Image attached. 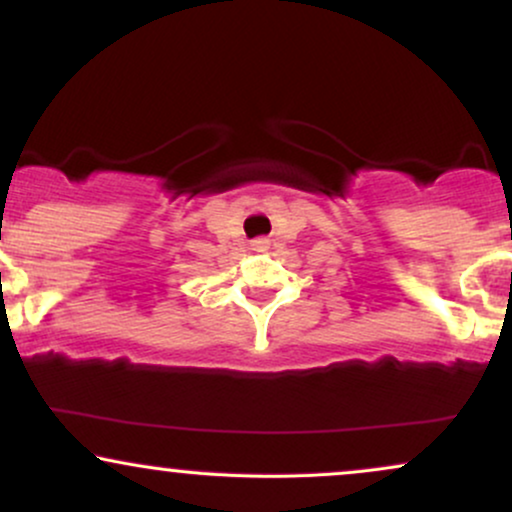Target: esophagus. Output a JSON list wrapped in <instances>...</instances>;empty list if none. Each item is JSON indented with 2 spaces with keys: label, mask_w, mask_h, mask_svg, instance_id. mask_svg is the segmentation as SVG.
<instances>
[{
  "label": "esophagus",
  "mask_w": 512,
  "mask_h": 512,
  "mask_svg": "<svg viewBox=\"0 0 512 512\" xmlns=\"http://www.w3.org/2000/svg\"><path fill=\"white\" fill-rule=\"evenodd\" d=\"M250 245H252V250H267L269 248V240L267 238H255Z\"/></svg>",
  "instance_id": "34e87169"
}]
</instances>
